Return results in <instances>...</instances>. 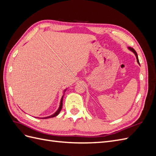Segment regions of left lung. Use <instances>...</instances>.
<instances>
[{"label":"left lung","mask_w":156,"mask_h":156,"mask_svg":"<svg viewBox=\"0 0 156 156\" xmlns=\"http://www.w3.org/2000/svg\"><path fill=\"white\" fill-rule=\"evenodd\" d=\"M128 49L130 50V51H131L132 52H133V53L135 55V56H136V61H137V62H138V64L140 65V63H139V58H138V55H137V53H136V52L135 51V49H133L132 48H128Z\"/></svg>","instance_id":"obj_1"}]
</instances>
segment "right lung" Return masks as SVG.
Segmentation results:
<instances>
[{
  "label": "right lung",
  "instance_id": "1",
  "mask_svg": "<svg viewBox=\"0 0 156 156\" xmlns=\"http://www.w3.org/2000/svg\"><path fill=\"white\" fill-rule=\"evenodd\" d=\"M66 90H64V92ZM64 95L62 96V98H61V100H60V106H59V108H58V110L56 111L53 115H51V116H47V117H44V118H41V119H49V118H53V117H55V116H57L59 113H60V111H61V109H62V101H63V97H64Z\"/></svg>",
  "mask_w": 156,
  "mask_h": 156
}]
</instances>
